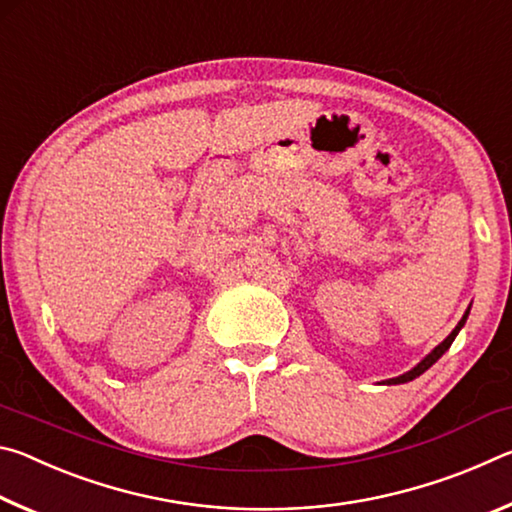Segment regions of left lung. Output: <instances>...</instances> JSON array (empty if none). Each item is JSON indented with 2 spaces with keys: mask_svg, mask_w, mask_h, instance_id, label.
<instances>
[{
  "mask_svg": "<svg viewBox=\"0 0 512 512\" xmlns=\"http://www.w3.org/2000/svg\"><path fill=\"white\" fill-rule=\"evenodd\" d=\"M467 316H470V307H467V311H465V314H463V318L458 320V325L452 329V334H449L443 343L436 345V348H433V350L427 354V357H424V359L418 363V366H413L409 372H404V375H400V377L386 379L384 384H386V386H393V384H406V381H413L415 377H420L422 372H427V370L433 366V363H436V361H438L440 357H443V354L449 350V345L454 343V339H456V336H458V332H461V329H463V325H465Z\"/></svg>",
  "mask_w": 512,
  "mask_h": 512,
  "instance_id": "obj_1",
  "label": "left lung"
}]
</instances>
